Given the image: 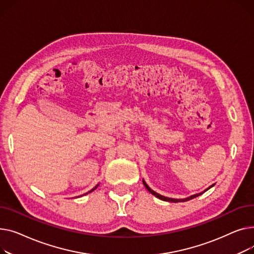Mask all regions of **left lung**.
Listing matches in <instances>:
<instances>
[{"instance_id":"8db88e82","label":"left lung","mask_w":254,"mask_h":254,"mask_svg":"<svg viewBox=\"0 0 254 254\" xmlns=\"http://www.w3.org/2000/svg\"><path fill=\"white\" fill-rule=\"evenodd\" d=\"M142 183H143V185H144V187H145V189L150 191L151 193H153L154 196H156L157 198H159V199H161V200H163V201H168V202H173V203H177V202H186V201H189V200H191V199H193V198H196V197H198V196H200V195H202V193L204 192V191H206V190H209L210 188H212L214 185H212V186H210L209 188H208L207 190H205L203 192H200V193H196V195H192V196H190V197H188V198H186V199H172V198H168V197H164V196H162V195H160V193H158V192H156L155 190H153L150 187H148L146 184H145V182L142 180Z\"/></svg>"}]
</instances>
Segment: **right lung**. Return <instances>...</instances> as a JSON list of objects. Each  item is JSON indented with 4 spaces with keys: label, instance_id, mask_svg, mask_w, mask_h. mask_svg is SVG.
Listing matches in <instances>:
<instances>
[{
    "label": "right lung",
    "instance_id": "add662e5",
    "mask_svg": "<svg viewBox=\"0 0 254 254\" xmlns=\"http://www.w3.org/2000/svg\"><path fill=\"white\" fill-rule=\"evenodd\" d=\"M97 187H98V185H97V186H96V187H94V188H93V189H92V190H89V191H88V192H86V193H84V195H87V193H89V192H91V191H93V190H95V189H96V188H97Z\"/></svg>",
    "mask_w": 254,
    "mask_h": 254
}]
</instances>
